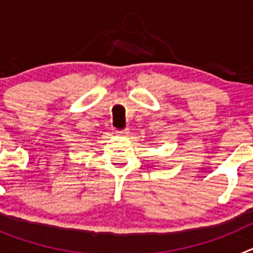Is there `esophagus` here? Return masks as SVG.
Masks as SVG:
<instances>
[{
    "label": "esophagus",
    "mask_w": 253,
    "mask_h": 253,
    "mask_svg": "<svg viewBox=\"0 0 253 253\" xmlns=\"http://www.w3.org/2000/svg\"><path fill=\"white\" fill-rule=\"evenodd\" d=\"M115 133L118 134V135H123V137H126V135L129 134V130H128V129H123V130H116Z\"/></svg>",
    "instance_id": "34e87169"
}]
</instances>
